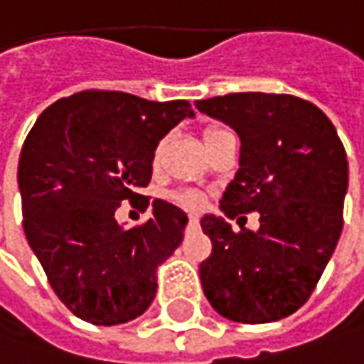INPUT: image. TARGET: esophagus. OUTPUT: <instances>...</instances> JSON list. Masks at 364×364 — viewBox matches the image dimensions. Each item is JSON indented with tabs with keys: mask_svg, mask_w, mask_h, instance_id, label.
I'll return each instance as SVG.
<instances>
[{
	"mask_svg": "<svg viewBox=\"0 0 364 364\" xmlns=\"http://www.w3.org/2000/svg\"><path fill=\"white\" fill-rule=\"evenodd\" d=\"M198 223H200V218H198L196 214H189V225L196 226V225H198Z\"/></svg>",
	"mask_w": 364,
	"mask_h": 364,
	"instance_id": "obj_1",
	"label": "esophagus"
}]
</instances>
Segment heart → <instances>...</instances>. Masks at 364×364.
Wrapping results in <instances>:
<instances>
[{
  "instance_id": "heart-1",
  "label": "heart",
  "mask_w": 364,
  "mask_h": 364,
  "mask_svg": "<svg viewBox=\"0 0 364 364\" xmlns=\"http://www.w3.org/2000/svg\"><path fill=\"white\" fill-rule=\"evenodd\" d=\"M218 132H223V129H208L205 132V138H210V136H214V134H218ZM159 152L161 150H156V159H159ZM177 202L181 203L183 208H200L203 203V196L202 193H198V191H183L181 196L177 198Z\"/></svg>"
}]
</instances>
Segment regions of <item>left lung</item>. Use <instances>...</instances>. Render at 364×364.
Segmentation results:
<instances>
[{
	"mask_svg": "<svg viewBox=\"0 0 364 364\" xmlns=\"http://www.w3.org/2000/svg\"><path fill=\"white\" fill-rule=\"evenodd\" d=\"M196 107L241 139L239 171L220 200L225 216L202 218L212 241L200 264L203 294L230 321L289 317L307 303L342 232L344 146L326 113L299 97L237 92ZM253 209L257 231L235 233L224 220Z\"/></svg>",
	"mask_w": 364,
	"mask_h": 364,
	"instance_id": "obj_1",
	"label": "left lung"
}]
</instances>
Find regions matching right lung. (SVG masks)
<instances>
[{"mask_svg": "<svg viewBox=\"0 0 364 364\" xmlns=\"http://www.w3.org/2000/svg\"><path fill=\"white\" fill-rule=\"evenodd\" d=\"M185 117H196L187 100L86 90L36 119L18 162L24 232L75 317L117 326L154 301L159 266L181 245L187 214L154 200L148 223L125 228L115 212L123 200L150 205L139 189L152 179L154 150Z\"/></svg>", "mask_w": 364, "mask_h": 364, "instance_id": "add662e5", "label": "right lung"}]
</instances>
